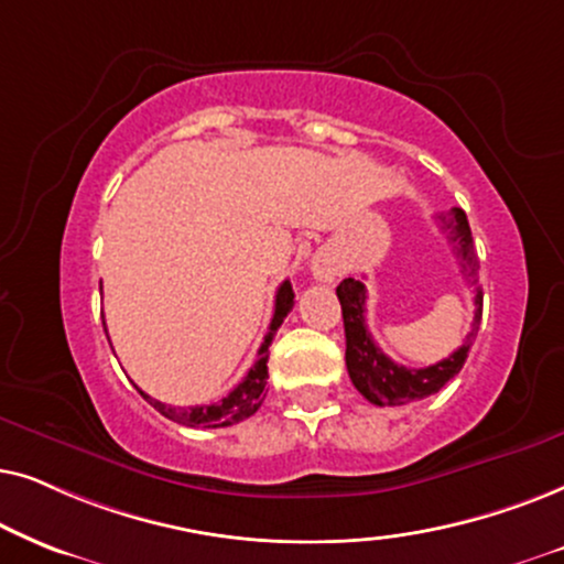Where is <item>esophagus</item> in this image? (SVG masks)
<instances>
[{
    "mask_svg": "<svg viewBox=\"0 0 564 564\" xmlns=\"http://www.w3.org/2000/svg\"><path fill=\"white\" fill-rule=\"evenodd\" d=\"M312 273L319 278V281H335L337 278V265L329 258H317L312 262Z\"/></svg>",
    "mask_w": 564,
    "mask_h": 564,
    "instance_id": "1",
    "label": "esophagus"
}]
</instances>
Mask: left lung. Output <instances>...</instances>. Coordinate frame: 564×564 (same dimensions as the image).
Listing matches in <instances>:
<instances>
[{
	"mask_svg": "<svg viewBox=\"0 0 564 564\" xmlns=\"http://www.w3.org/2000/svg\"><path fill=\"white\" fill-rule=\"evenodd\" d=\"M438 221L441 229L448 235V242L454 245L464 278L469 281V286H475V319H471V329L462 348H456L448 358L425 366V369H408V366L394 364L392 358L381 352L379 345L373 343L369 327H366L364 281L345 278L340 286H337L345 325V366H348L352 387L371 404H379V408H397V404L425 400V397L444 389L462 371L471 340L477 337L479 319H482V291L477 286L479 260L475 242H471L467 214L462 208H452L448 214H441Z\"/></svg>",
	"mask_w": 564,
	"mask_h": 564,
	"instance_id": "obj_1",
	"label": "left lung"
}]
</instances>
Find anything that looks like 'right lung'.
I'll list each match as a JSON object with an SVG mask.
<instances>
[{"label":"right lung","mask_w":564,"mask_h":564,"mask_svg":"<svg viewBox=\"0 0 564 564\" xmlns=\"http://www.w3.org/2000/svg\"><path fill=\"white\" fill-rule=\"evenodd\" d=\"M291 310H294V289H291V281H283L281 286H278L275 312H273V319H270L265 340H262L258 350V360H254L252 369L247 371V377L216 404L172 408V404H164L160 400H154V397L144 394L141 389L139 392L144 394V400L152 404L156 412H162L164 417L175 420V423L187 425V427H227V425L239 423V420L254 415L262 400H265V392H262V389H265V379H268V348L270 343H273L275 329L283 325V319L289 317Z\"/></svg>","instance_id":"1"}]
</instances>
